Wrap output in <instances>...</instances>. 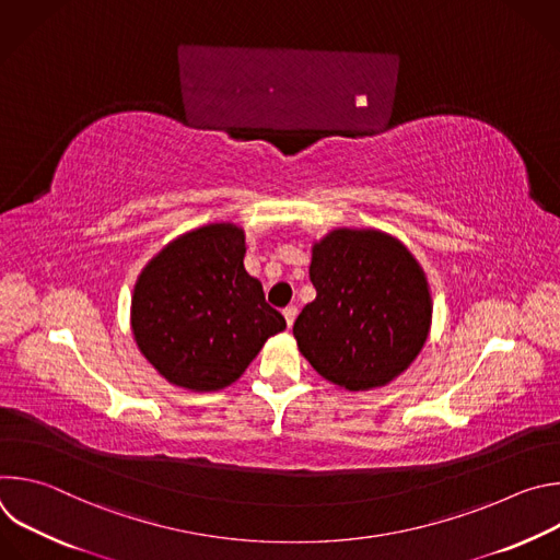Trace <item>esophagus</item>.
I'll list each match as a JSON object with an SVG mask.
<instances>
[{
	"label": "esophagus",
	"mask_w": 560,
	"mask_h": 560,
	"mask_svg": "<svg viewBox=\"0 0 560 560\" xmlns=\"http://www.w3.org/2000/svg\"><path fill=\"white\" fill-rule=\"evenodd\" d=\"M296 314H299V307L296 305H288L285 310H283V316H285V324L292 328V324H294V318H296Z\"/></svg>",
	"instance_id": "1"
}]
</instances>
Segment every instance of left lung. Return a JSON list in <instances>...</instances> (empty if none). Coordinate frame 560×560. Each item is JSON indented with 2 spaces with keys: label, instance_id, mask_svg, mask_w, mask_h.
Wrapping results in <instances>:
<instances>
[{
  "label": "left lung",
  "instance_id": "obj_1",
  "mask_svg": "<svg viewBox=\"0 0 560 560\" xmlns=\"http://www.w3.org/2000/svg\"><path fill=\"white\" fill-rule=\"evenodd\" d=\"M316 299L294 322L310 365L346 389H370L401 374L421 352L432 318L428 281L396 238L335 230L312 250Z\"/></svg>",
  "mask_w": 560,
  "mask_h": 560
}]
</instances>
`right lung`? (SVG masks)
<instances>
[{
  "label": "right lung",
  "mask_w": 560,
  "mask_h": 560,
  "mask_svg": "<svg viewBox=\"0 0 560 560\" xmlns=\"http://www.w3.org/2000/svg\"><path fill=\"white\" fill-rule=\"evenodd\" d=\"M244 253L242 230L212 223L179 236L141 272L132 332L143 357L171 383L221 389L285 328L283 314L246 272Z\"/></svg>",
  "instance_id": "1"
}]
</instances>
